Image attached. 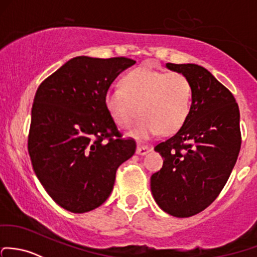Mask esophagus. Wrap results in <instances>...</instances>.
I'll return each mask as SVG.
<instances>
[{
  "label": "esophagus",
  "mask_w": 257,
  "mask_h": 257,
  "mask_svg": "<svg viewBox=\"0 0 257 257\" xmlns=\"http://www.w3.org/2000/svg\"><path fill=\"white\" fill-rule=\"evenodd\" d=\"M149 151H150V148L148 147V145L139 144V145H138V148H137V154H138V155H147V154L149 153Z\"/></svg>",
  "instance_id": "1"
}]
</instances>
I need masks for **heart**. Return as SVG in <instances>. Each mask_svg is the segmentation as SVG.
<instances>
[{
    "instance_id": "b5f03b06",
    "label": "heart",
    "mask_w": 257,
    "mask_h": 257,
    "mask_svg": "<svg viewBox=\"0 0 257 257\" xmlns=\"http://www.w3.org/2000/svg\"><path fill=\"white\" fill-rule=\"evenodd\" d=\"M123 86L108 88L104 103L120 128H129L139 115L142 120L132 131L139 139L171 134L183 125L192 104V83L182 72H166L142 66L132 70Z\"/></svg>"
}]
</instances>
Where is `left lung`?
Returning a JSON list of instances; mask_svg holds the SVG:
<instances>
[{
	"label": "left lung",
	"instance_id": "left-lung-1",
	"mask_svg": "<svg viewBox=\"0 0 257 257\" xmlns=\"http://www.w3.org/2000/svg\"><path fill=\"white\" fill-rule=\"evenodd\" d=\"M192 83V104L183 125L154 150L164 158L151 176L154 199L164 212L192 217L215 201L241 147L240 112L233 93L196 64H166Z\"/></svg>",
	"mask_w": 257,
	"mask_h": 257
}]
</instances>
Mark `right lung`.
I'll list each match as a JSON object with an SVG mask.
<instances>
[{"label":"right lung","instance_id":"obj_1","mask_svg":"<svg viewBox=\"0 0 257 257\" xmlns=\"http://www.w3.org/2000/svg\"><path fill=\"white\" fill-rule=\"evenodd\" d=\"M133 59L76 56L38 87L28 153L48 194L64 209L90 212L109 197L115 172L137 149L123 138L104 97Z\"/></svg>","mask_w":257,"mask_h":257}]
</instances>
